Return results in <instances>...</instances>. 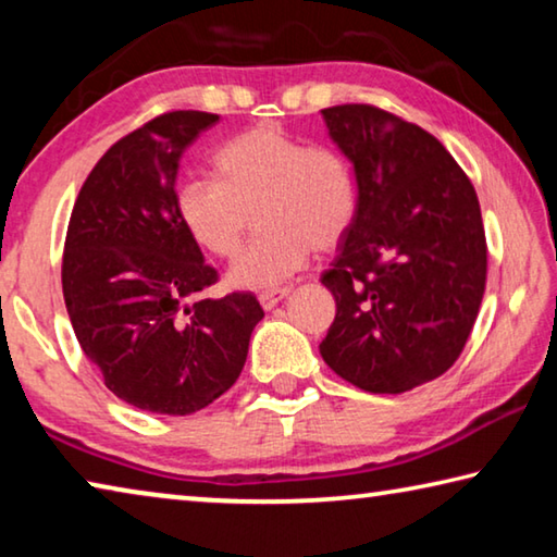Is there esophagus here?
Instances as JSON below:
<instances>
[{"label":"esophagus","instance_id":"1","mask_svg":"<svg viewBox=\"0 0 557 557\" xmlns=\"http://www.w3.org/2000/svg\"><path fill=\"white\" fill-rule=\"evenodd\" d=\"M289 295V289L287 287H282V289H270V292H262V295L258 297L260 299V305H262V309H275L282 299H285Z\"/></svg>","mask_w":557,"mask_h":557}]
</instances>
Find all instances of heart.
<instances>
[{
  "label": "heart",
  "mask_w": 557,
  "mask_h": 557,
  "mask_svg": "<svg viewBox=\"0 0 557 557\" xmlns=\"http://www.w3.org/2000/svg\"><path fill=\"white\" fill-rule=\"evenodd\" d=\"M215 178L176 186V213L215 258H233L256 213L260 235L233 262L228 285L272 289L305 268L312 248L329 252L356 215V182L336 149L309 145L272 122L228 139L213 157Z\"/></svg>",
  "instance_id": "1"
}]
</instances>
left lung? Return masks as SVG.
<instances>
[{"mask_svg":"<svg viewBox=\"0 0 557 557\" xmlns=\"http://www.w3.org/2000/svg\"><path fill=\"white\" fill-rule=\"evenodd\" d=\"M354 164L356 215L322 275L336 317L319 351L369 393H405L457 361L486 287L474 186L445 147L373 106L322 110Z\"/></svg>","mask_w":557,"mask_h":557,"instance_id":"1","label":"left lung"}]
</instances>
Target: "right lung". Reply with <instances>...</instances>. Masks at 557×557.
<instances>
[{"label": "right lung", "instance_id": "right-lung-1", "mask_svg": "<svg viewBox=\"0 0 557 557\" xmlns=\"http://www.w3.org/2000/svg\"><path fill=\"white\" fill-rule=\"evenodd\" d=\"M219 115L174 110L112 145L75 199L63 299L75 338L120 400L191 414L238 381L265 312L250 292L188 299L219 272L176 213L186 147Z\"/></svg>", "mask_w": 557, "mask_h": 557}]
</instances>
